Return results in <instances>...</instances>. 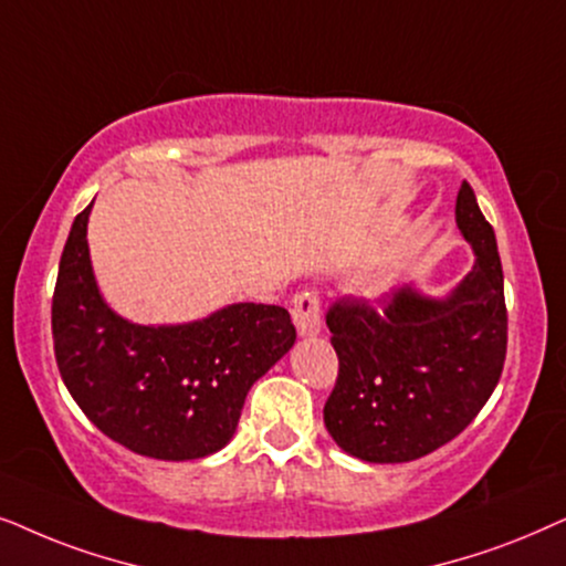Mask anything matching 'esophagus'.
Here are the masks:
<instances>
[{"mask_svg":"<svg viewBox=\"0 0 566 566\" xmlns=\"http://www.w3.org/2000/svg\"><path fill=\"white\" fill-rule=\"evenodd\" d=\"M292 318H295V328L300 336H318L321 334L318 297H315L313 292H303V295H297Z\"/></svg>","mask_w":566,"mask_h":566,"instance_id":"1","label":"esophagus"}]
</instances>
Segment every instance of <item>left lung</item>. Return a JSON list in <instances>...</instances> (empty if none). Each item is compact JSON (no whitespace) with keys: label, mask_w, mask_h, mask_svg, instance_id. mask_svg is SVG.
Here are the masks:
<instances>
[{"label":"left lung","mask_w":566,"mask_h":566,"mask_svg":"<svg viewBox=\"0 0 566 566\" xmlns=\"http://www.w3.org/2000/svg\"><path fill=\"white\" fill-rule=\"evenodd\" d=\"M455 222L473 269L446 297L398 287L370 307L342 300L326 315L338 378L323 421L344 453L409 463L471 424L496 388L507 352L504 276L476 193L458 191Z\"/></svg>","instance_id":"left-lung-1"}]
</instances>
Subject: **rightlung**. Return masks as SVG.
<instances>
[{
	"label": "right lung",
	"mask_w": 566,
	"mask_h": 566,
	"mask_svg": "<svg viewBox=\"0 0 566 566\" xmlns=\"http://www.w3.org/2000/svg\"><path fill=\"white\" fill-rule=\"evenodd\" d=\"M74 217L51 305L62 380L85 417L132 453L196 461L235 434L248 390L295 344L279 305L235 303L188 323L126 321L105 303Z\"/></svg>",
	"instance_id": "right-lung-1"
}]
</instances>
